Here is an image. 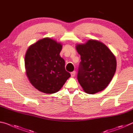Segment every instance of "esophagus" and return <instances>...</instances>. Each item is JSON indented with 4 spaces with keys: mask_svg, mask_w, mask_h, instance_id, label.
Listing matches in <instances>:
<instances>
[{
    "mask_svg": "<svg viewBox=\"0 0 133 133\" xmlns=\"http://www.w3.org/2000/svg\"><path fill=\"white\" fill-rule=\"evenodd\" d=\"M75 74H76L75 71H73V72H72L71 73V77H75Z\"/></svg>",
    "mask_w": 133,
    "mask_h": 133,
    "instance_id": "1",
    "label": "esophagus"
}]
</instances>
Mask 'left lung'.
<instances>
[{"label": "left lung", "instance_id": "1", "mask_svg": "<svg viewBox=\"0 0 133 133\" xmlns=\"http://www.w3.org/2000/svg\"><path fill=\"white\" fill-rule=\"evenodd\" d=\"M81 55L78 81L88 94L104 90L111 81L116 71V59L108 47L99 41L89 40L76 46Z\"/></svg>", "mask_w": 133, "mask_h": 133}]
</instances>
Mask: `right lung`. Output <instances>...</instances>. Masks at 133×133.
<instances>
[{
  "mask_svg": "<svg viewBox=\"0 0 133 133\" xmlns=\"http://www.w3.org/2000/svg\"><path fill=\"white\" fill-rule=\"evenodd\" d=\"M62 45L49 38L42 39L28 49L25 58L27 77L41 92L54 94L60 90L71 74L65 70L59 54Z\"/></svg>",
  "mask_w": 133,
  "mask_h": 133,
  "instance_id": "obj_1",
  "label": "right lung"
}]
</instances>
